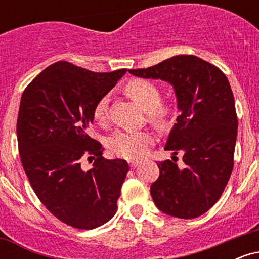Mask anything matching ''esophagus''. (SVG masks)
Returning a JSON list of instances; mask_svg holds the SVG:
<instances>
[{
  "instance_id": "1",
  "label": "esophagus",
  "mask_w": 259,
  "mask_h": 259,
  "mask_svg": "<svg viewBox=\"0 0 259 259\" xmlns=\"http://www.w3.org/2000/svg\"><path fill=\"white\" fill-rule=\"evenodd\" d=\"M140 164H141V162H138V160H136V162H130V167H132L133 169H135L136 167H139Z\"/></svg>"
}]
</instances>
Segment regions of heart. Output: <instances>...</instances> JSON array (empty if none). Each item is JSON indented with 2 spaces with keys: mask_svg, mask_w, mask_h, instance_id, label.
Instances as JSON below:
<instances>
[{
  "mask_svg": "<svg viewBox=\"0 0 259 259\" xmlns=\"http://www.w3.org/2000/svg\"><path fill=\"white\" fill-rule=\"evenodd\" d=\"M125 92L134 101L146 111H151V119L156 123H163L168 117V108L158 105L160 94L158 88L147 80L136 79L127 82ZM92 115L99 123H105L108 118V99L101 97L94 107ZM154 138L148 132H118L109 139L108 148L114 156L135 160L146 156Z\"/></svg>",
  "mask_w": 259,
  "mask_h": 259,
  "instance_id": "obj_1",
  "label": "heart"
}]
</instances>
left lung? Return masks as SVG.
Here are the masks:
<instances>
[{"mask_svg": "<svg viewBox=\"0 0 259 259\" xmlns=\"http://www.w3.org/2000/svg\"><path fill=\"white\" fill-rule=\"evenodd\" d=\"M129 73L169 82L180 111L164 148L173 154L183 152L185 167L169 159L157 164L159 177L150 190L154 204L177 218L202 215L221 198L234 168L237 117L228 78L192 55L174 56Z\"/></svg>", "mask_w": 259, "mask_h": 259, "instance_id": "8db88e82", "label": "left lung"}]
</instances>
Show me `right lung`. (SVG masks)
Segmentation results:
<instances>
[{"label": "right lung", "instance_id": "right-lung-1", "mask_svg": "<svg viewBox=\"0 0 259 259\" xmlns=\"http://www.w3.org/2000/svg\"><path fill=\"white\" fill-rule=\"evenodd\" d=\"M126 69L95 73L56 62L26 86L20 100L17 138L20 160L38 200L67 225L90 230L117 212L129 171L124 159H106L89 136L92 111ZM94 159L93 169L81 167Z\"/></svg>", "mask_w": 259, "mask_h": 259}]
</instances>
